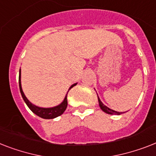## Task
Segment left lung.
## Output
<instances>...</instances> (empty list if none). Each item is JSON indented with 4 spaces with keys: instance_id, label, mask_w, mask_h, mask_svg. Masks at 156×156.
<instances>
[{
    "instance_id": "left-lung-1",
    "label": "left lung",
    "mask_w": 156,
    "mask_h": 156,
    "mask_svg": "<svg viewBox=\"0 0 156 156\" xmlns=\"http://www.w3.org/2000/svg\"><path fill=\"white\" fill-rule=\"evenodd\" d=\"M97 95H98V94H97ZM98 103H99L100 108L102 109V111H104L105 113L110 114V115H120V114H122V113H120V112H118V111H114V110H111V109H110L109 107H107V106H105V105L101 102V100H100V98H98Z\"/></svg>"
}]
</instances>
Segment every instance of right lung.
Masks as SVG:
<instances>
[{"label": "right lung", "instance_id": "obj_1", "mask_svg": "<svg viewBox=\"0 0 156 156\" xmlns=\"http://www.w3.org/2000/svg\"><path fill=\"white\" fill-rule=\"evenodd\" d=\"M77 83H74L69 87V90L71 89L72 87H74V86H76ZM19 87H20V91H21V96L23 98L24 101L26 103V105L28 106V107L31 110V111L34 112L35 115H37L39 117L42 118V119H54V118L58 117V116H60L61 115H62L64 113V111H66V109L67 107V94L69 92H67L65 98L63 100V102L59 104L58 106L54 107H50V108H43V107H37L35 105H34L32 102H30L28 98L25 97V94H24L23 90H22V88H21V69H20V71H19Z\"/></svg>", "mask_w": 156, "mask_h": 156}]
</instances>
